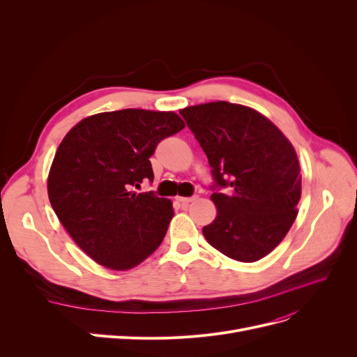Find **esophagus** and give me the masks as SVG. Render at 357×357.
<instances>
[{
  "mask_svg": "<svg viewBox=\"0 0 357 357\" xmlns=\"http://www.w3.org/2000/svg\"><path fill=\"white\" fill-rule=\"evenodd\" d=\"M195 198H197V197H178L176 199L182 204V207H186V205H188L190 202H192Z\"/></svg>",
  "mask_w": 357,
  "mask_h": 357,
  "instance_id": "esophagus-1",
  "label": "esophagus"
}]
</instances>
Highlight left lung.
<instances>
[{"mask_svg":"<svg viewBox=\"0 0 357 357\" xmlns=\"http://www.w3.org/2000/svg\"><path fill=\"white\" fill-rule=\"evenodd\" d=\"M213 167L214 221L202 229L210 245L252 264L269 255L294 224L301 198L299 160L291 142L259 111L227 101L182 108Z\"/></svg>","mask_w":357,"mask_h":357,"instance_id":"obj_1","label":"left lung"}]
</instances>
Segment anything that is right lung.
<instances>
[{
	"mask_svg": "<svg viewBox=\"0 0 357 357\" xmlns=\"http://www.w3.org/2000/svg\"><path fill=\"white\" fill-rule=\"evenodd\" d=\"M183 127L174 111L127 108L81 120L61 142L47 176L52 208L101 266L128 271L159 248L172 201L135 188L153 181L158 143Z\"/></svg>",
	"mask_w": 357,
	"mask_h": 357,
	"instance_id": "right-lung-1",
	"label": "right lung"
}]
</instances>
